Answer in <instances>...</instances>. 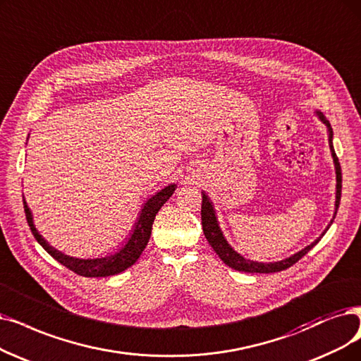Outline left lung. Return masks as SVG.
I'll return each mask as SVG.
<instances>
[{"label": "left lung", "instance_id": "obj_1", "mask_svg": "<svg viewBox=\"0 0 361 361\" xmlns=\"http://www.w3.org/2000/svg\"><path fill=\"white\" fill-rule=\"evenodd\" d=\"M317 117L320 118V121H323L329 130V147H330V152L331 157H334V163H335V170H336V201H335V213H334V219L336 216L338 207H339V201H341V190H342V173H341V164L338 157L335 154L334 149V132H331V127L330 123L326 120V117L323 115L322 111H315ZM203 194V201H201V225H203V231H204V235L209 241L210 246L213 247V250L216 252L225 265L231 267L235 271H243V272H256V274H269V272H280L283 269H287L289 267H292L293 264H296L300 257H304L317 243L322 240V237L326 234V231L330 228V225L334 224V219L330 221V224L327 225V228L323 231V234L314 240L310 246H307L305 249L299 250L298 253L292 255L290 257H286L283 261H277V262H256V261H250V259L243 257L240 253H237L233 247L229 246L226 238L224 237L222 229L219 226L218 222V216H216V210L213 207V203L210 201L209 195L206 192H201Z\"/></svg>", "mask_w": 361, "mask_h": 361}]
</instances>
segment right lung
Listing matches in <instances>:
<instances>
[{"mask_svg":"<svg viewBox=\"0 0 361 361\" xmlns=\"http://www.w3.org/2000/svg\"><path fill=\"white\" fill-rule=\"evenodd\" d=\"M176 185L170 183L166 188L161 191H158L155 195H152L143 209L140 210V214L137 218V222L133 228V233L130 238L127 240L124 246L114 255L105 256V257H96V259H78V257H72L68 256L44 240L38 229L34 225V218L31 209L27 207L26 201L23 198V207H25V214H26V221L27 225H30L32 234L35 240L41 244L44 250L53 256L57 262H61L63 267L68 269L74 271L78 276L82 277H108V276H115V274H120L126 271L127 268H130L137 259L142 255V252L145 250L147 244L151 237V231H152V224L155 219V214L158 210L161 209V206L166 203V201L171 197V194L175 192Z\"/></svg>","mask_w":361,"mask_h":361,"instance_id":"add662e5","label":"right lung"}]
</instances>
